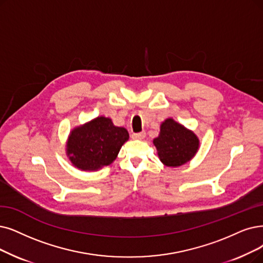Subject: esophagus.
I'll return each mask as SVG.
<instances>
[{
	"instance_id": "obj_1",
	"label": "esophagus",
	"mask_w": 263,
	"mask_h": 263,
	"mask_svg": "<svg viewBox=\"0 0 263 263\" xmlns=\"http://www.w3.org/2000/svg\"><path fill=\"white\" fill-rule=\"evenodd\" d=\"M144 137H145V132L133 133V134H132V138H133V139H143Z\"/></svg>"
}]
</instances>
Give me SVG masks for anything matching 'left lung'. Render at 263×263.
<instances>
[{
    "mask_svg": "<svg viewBox=\"0 0 263 263\" xmlns=\"http://www.w3.org/2000/svg\"><path fill=\"white\" fill-rule=\"evenodd\" d=\"M161 162L168 167H178L187 163L196 154L199 140L197 136L173 119L161 124L159 137L153 139Z\"/></svg>",
    "mask_w": 263,
    "mask_h": 263,
    "instance_id": "1",
    "label": "left lung"
}]
</instances>
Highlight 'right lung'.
<instances>
[{"mask_svg":"<svg viewBox=\"0 0 263 263\" xmlns=\"http://www.w3.org/2000/svg\"><path fill=\"white\" fill-rule=\"evenodd\" d=\"M128 138L124 127L115 126L109 118L98 117L72 129L67 141V155L79 170L98 171L117 159Z\"/></svg>","mask_w":263,"mask_h":263,"instance_id":"add662e5","label":"right lung"}]
</instances>
